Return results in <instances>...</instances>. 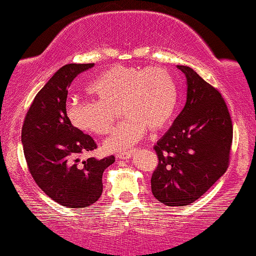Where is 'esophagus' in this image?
Masks as SVG:
<instances>
[{"instance_id":"obj_1","label":"esophagus","mask_w":256,"mask_h":256,"mask_svg":"<svg viewBox=\"0 0 256 256\" xmlns=\"http://www.w3.org/2000/svg\"><path fill=\"white\" fill-rule=\"evenodd\" d=\"M135 154V150H130L128 152H122V154H118V158H121V160H128V158H132V155Z\"/></svg>"}]
</instances>
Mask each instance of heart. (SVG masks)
Wrapping results in <instances>:
<instances>
[{
    "instance_id": "heart-1",
    "label": "heart",
    "mask_w": 256,
    "mask_h": 256,
    "mask_svg": "<svg viewBox=\"0 0 256 256\" xmlns=\"http://www.w3.org/2000/svg\"><path fill=\"white\" fill-rule=\"evenodd\" d=\"M96 101L74 100L68 118L78 130L105 135L112 128L118 108L125 120L104 142L108 152H122L138 142L148 128H164L178 106V86L166 68L115 65L88 86Z\"/></svg>"
}]
</instances>
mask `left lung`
Wrapping results in <instances>:
<instances>
[{"label": "left lung", "instance_id": "obj_1", "mask_svg": "<svg viewBox=\"0 0 256 256\" xmlns=\"http://www.w3.org/2000/svg\"><path fill=\"white\" fill-rule=\"evenodd\" d=\"M186 104L158 141V164L151 178L152 195L168 206L196 202L226 171L232 124L222 94L188 66Z\"/></svg>", "mask_w": 256, "mask_h": 256}]
</instances>
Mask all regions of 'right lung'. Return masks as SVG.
I'll return each instance as SVG.
<instances>
[{
    "instance_id": "obj_1",
    "label": "right lung",
    "mask_w": 256,
    "mask_h": 256,
    "mask_svg": "<svg viewBox=\"0 0 256 256\" xmlns=\"http://www.w3.org/2000/svg\"><path fill=\"white\" fill-rule=\"evenodd\" d=\"M94 64H68L60 68L38 91L22 126L24 158L38 188L64 206L86 208L102 194V174L115 162L80 156L96 148L90 135L70 122L66 114L68 90L78 74Z\"/></svg>"
}]
</instances>
